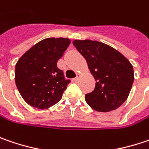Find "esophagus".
Instances as JSON below:
<instances>
[{"label":"esophagus","mask_w":149,"mask_h":149,"mask_svg":"<svg viewBox=\"0 0 149 149\" xmlns=\"http://www.w3.org/2000/svg\"><path fill=\"white\" fill-rule=\"evenodd\" d=\"M79 74H77L76 77L74 79V81H77V80H78V79H79Z\"/></svg>","instance_id":"1"}]
</instances>
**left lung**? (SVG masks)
Listing matches in <instances>:
<instances>
[{"mask_svg":"<svg viewBox=\"0 0 149 149\" xmlns=\"http://www.w3.org/2000/svg\"><path fill=\"white\" fill-rule=\"evenodd\" d=\"M73 44L86 58L96 81L93 91L85 96L87 104L101 112L121 107L127 99L134 80L133 68L128 59L100 42L74 40Z\"/></svg>","mask_w":149,"mask_h":149,"instance_id":"obj_1","label":"left lung"}]
</instances>
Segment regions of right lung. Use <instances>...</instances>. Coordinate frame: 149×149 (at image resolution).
<instances>
[{
	"mask_svg": "<svg viewBox=\"0 0 149 149\" xmlns=\"http://www.w3.org/2000/svg\"><path fill=\"white\" fill-rule=\"evenodd\" d=\"M70 44L69 38H45L19 58L15 82L22 97L31 107L47 109L61 100L70 80L65 79L57 62Z\"/></svg>",
	"mask_w": 149,
	"mask_h": 149,
	"instance_id": "1",
	"label": "right lung"
}]
</instances>
